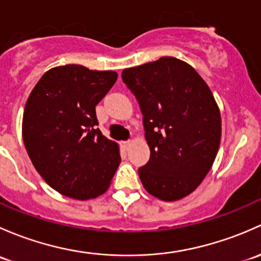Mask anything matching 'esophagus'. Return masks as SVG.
Wrapping results in <instances>:
<instances>
[{"mask_svg": "<svg viewBox=\"0 0 261 261\" xmlns=\"http://www.w3.org/2000/svg\"><path fill=\"white\" fill-rule=\"evenodd\" d=\"M130 143H132V142H130V141H127V142H123V147H124V148H125V149H128V148H129Z\"/></svg>", "mask_w": 261, "mask_h": 261, "instance_id": "esophagus-1", "label": "esophagus"}]
</instances>
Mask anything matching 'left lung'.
I'll list each match as a JSON object with an SVG mask.
<instances>
[{
    "label": "left lung",
    "mask_w": 261,
    "mask_h": 261,
    "mask_svg": "<svg viewBox=\"0 0 261 261\" xmlns=\"http://www.w3.org/2000/svg\"><path fill=\"white\" fill-rule=\"evenodd\" d=\"M143 114L150 149L138 170L147 192L163 201L193 192L211 170L221 141V117L210 88L171 56L122 71Z\"/></svg>",
    "instance_id": "8db88e82"
}]
</instances>
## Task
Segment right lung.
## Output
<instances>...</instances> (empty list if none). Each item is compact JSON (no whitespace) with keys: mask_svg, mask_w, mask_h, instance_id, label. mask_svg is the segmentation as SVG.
<instances>
[{"mask_svg":"<svg viewBox=\"0 0 261 261\" xmlns=\"http://www.w3.org/2000/svg\"><path fill=\"white\" fill-rule=\"evenodd\" d=\"M117 77L115 71L58 66L42 75L26 101V150L40 176L61 195L89 200L111 185L119 147L96 128L95 107Z\"/></svg>","mask_w":261,"mask_h":261,"instance_id":"right-lung-1","label":"right lung"}]
</instances>
